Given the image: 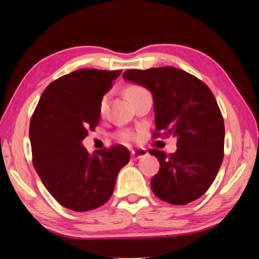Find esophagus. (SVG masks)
Masks as SVG:
<instances>
[{
    "label": "esophagus",
    "instance_id": "34e87169",
    "mask_svg": "<svg viewBox=\"0 0 259 259\" xmlns=\"http://www.w3.org/2000/svg\"><path fill=\"white\" fill-rule=\"evenodd\" d=\"M131 154H132L133 159H140V158L146 157V155L148 154V152L145 150V148H138V150H134L131 152Z\"/></svg>",
    "mask_w": 259,
    "mask_h": 259
}]
</instances>
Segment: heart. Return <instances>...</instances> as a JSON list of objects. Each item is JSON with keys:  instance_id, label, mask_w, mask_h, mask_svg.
I'll list each match as a JSON object with an SVG mask.
<instances>
[{"instance_id": "1", "label": "heart", "mask_w": 259, "mask_h": 259, "mask_svg": "<svg viewBox=\"0 0 259 259\" xmlns=\"http://www.w3.org/2000/svg\"><path fill=\"white\" fill-rule=\"evenodd\" d=\"M144 92H146V91L139 86H130L126 90V95H127V98L131 100V99H133L134 97H137V95L144 93ZM106 108H107V98H104L101 100V104H100V112L105 113ZM119 138H120V140L123 141V143H130V141L136 139V134L130 132V131H123V132L119 134Z\"/></svg>"}]
</instances>
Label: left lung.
Returning <instances> with one entry per match:
<instances>
[{
	"mask_svg": "<svg viewBox=\"0 0 259 259\" xmlns=\"http://www.w3.org/2000/svg\"><path fill=\"white\" fill-rule=\"evenodd\" d=\"M122 77L151 92L155 128L177 138L175 153L150 151L160 162L152 191L173 205L198 199L213 183L224 157V120L210 88L175 67L130 69Z\"/></svg>",
	"mask_w": 259,
	"mask_h": 259,
	"instance_id": "1",
	"label": "left lung"
}]
</instances>
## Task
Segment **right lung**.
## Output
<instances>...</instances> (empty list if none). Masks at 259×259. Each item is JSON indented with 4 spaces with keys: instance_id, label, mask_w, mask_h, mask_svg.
Masks as SVG:
<instances>
[{
    "instance_id": "right-lung-1",
    "label": "right lung",
    "mask_w": 259,
    "mask_h": 259,
    "mask_svg": "<svg viewBox=\"0 0 259 259\" xmlns=\"http://www.w3.org/2000/svg\"><path fill=\"white\" fill-rule=\"evenodd\" d=\"M121 70L79 69L46 88L30 120L33 164L49 193L72 211L94 210L111 198L118 173L130 161L123 146L83 147L100 119V104Z\"/></svg>"
}]
</instances>
